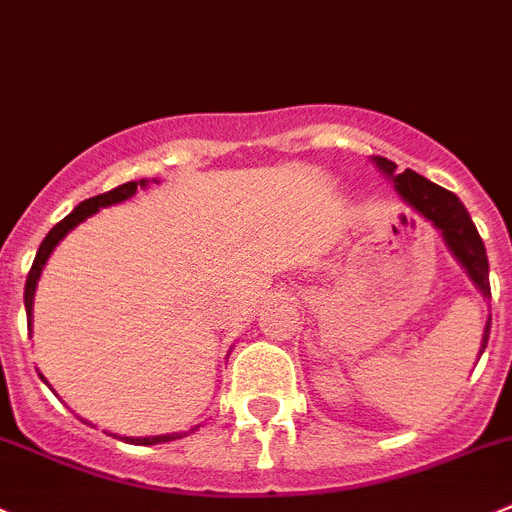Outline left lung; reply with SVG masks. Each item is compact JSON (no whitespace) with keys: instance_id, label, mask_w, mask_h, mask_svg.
<instances>
[{"instance_id":"1","label":"left lung","mask_w":512,"mask_h":512,"mask_svg":"<svg viewBox=\"0 0 512 512\" xmlns=\"http://www.w3.org/2000/svg\"><path fill=\"white\" fill-rule=\"evenodd\" d=\"M371 161L386 179L394 181V189L401 202L412 207L417 214H422L427 222H432L439 229L444 245L450 247L455 260L465 267V272L482 293V298H490V265H487L485 245H482L475 222L467 214L465 204L457 199V194L442 189V186L424 179L412 169H407L404 174H396V164L384 159V156H371ZM487 338H490V315H487L485 331H482L480 356L487 348Z\"/></svg>"}]
</instances>
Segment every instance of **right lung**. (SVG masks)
<instances>
[{"label":"right lung","instance_id":"right-lung-1","mask_svg":"<svg viewBox=\"0 0 512 512\" xmlns=\"http://www.w3.org/2000/svg\"><path fill=\"white\" fill-rule=\"evenodd\" d=\"M154 184H159V179H154ZM146 186H148V179L128 181V184L116 186V189L105 191V194H98V197L85 199V202H80L78 207H75L73 212L68 214V217L62 219V222H57L55 227H52L50 232H47V237H45V240H42L40 250H37L35 262H32V270H30V275H27V283H25V310H27V331H30V336H32V305H35L37 283H40L42 270H45V265H47V260H50L52 250H55V247L62 242V237H65V234H68L70 229L78 227L80 222H85V219H88V217H93L95 212H100V209H105V207H113V204L126 202V199H131L138 189H146ZM40 379L45 381L47 386H50V381H47L42 374H40ZM50 389H52V386H50ZM52 391H55V389H52ZM194 429H199V424H194V427H191L189 432L156 434V437H121V434H113V437L123 439V442H128V444H161V442H174V439L186 437V434H191V432H194Z\"/></svg>","mask_w":512,"mask_h":512}]
</instances>
